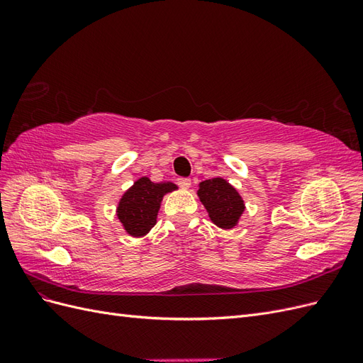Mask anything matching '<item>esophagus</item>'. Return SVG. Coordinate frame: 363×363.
Returning <instances> with one entry per match:
<instances>
[{"instance_id":"obj_1","label":"esophagus","mask_w":363,"mask_h":363,"mask_svg":"<svg viewBox=\"0 0 363 363\" xmlns=\"http://www.w3.org/2000/svg\"><path fill=\"white\" fill-rule=\"evenodd\" d=\"M177 183H179L180 188H183V189H188L189 186H191V179H188V177H180V179L177 180Z\"/></svg>"}]
</instances>
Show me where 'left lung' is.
I'll return each mask as SVG.
<instances>
[{
  "label": "left lung",
  "mask_w": 363,
  "mask_h": 363,
  "mask_svg": "<svg viewBox=\"0 0 363 363\" xmlns=\"http://www.w3.org/2000/svg\"><path fill=\"white\" fill-rule=\"evenodd\" d=\"M199 196L208 216L221 228H233L245 208L233 186L219 177L200 183Z\"/></svg>",
  "instance_id": "obj_1"
}]
</instances>
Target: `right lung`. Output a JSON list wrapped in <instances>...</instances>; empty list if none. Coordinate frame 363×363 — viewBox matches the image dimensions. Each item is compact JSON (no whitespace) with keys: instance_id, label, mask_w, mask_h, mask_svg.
I'll use <instances>...</instances> for the list:
<instances>
[{"instance_id":"obj_1","label":"right lung","mask_w":363,"mask_h":363,"mask_svg":"<svg viewBox=\"0 0 363 363\" xmlns=\"http://www.w3.org/2000/svg\"><path fill=\"white\" fill-rule=\"evenodd\" d=\"M175 189L174 183H152L139 179L118 206V218L131 236H144L155 227L163 195Z\"/></svg>"}]
</instances>
